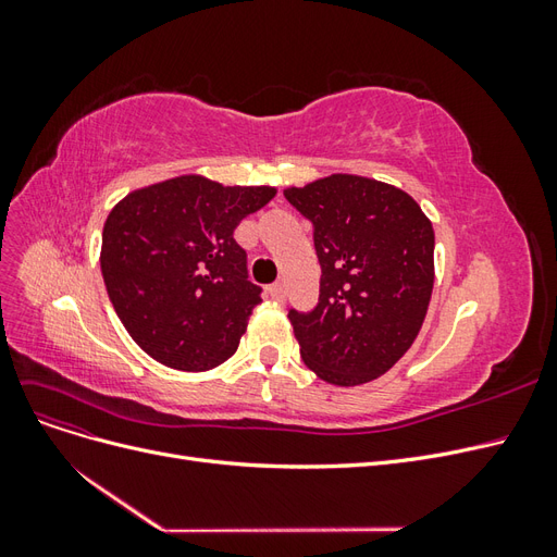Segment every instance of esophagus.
<instances>
[{
    "mask_svg": "<svg viewBox=\"0 0 557 557\" xmlns=\"http://www.w3.org/2000/svg\"><path fill=\"white\" fill-rule=\"evenodd\" d=\"M267 293H269V297H272L274 301H283V299H285V293H283V285H281V283L269 285Z\"/></svg>",
    "mask_w": 557,
    "mask_h": 557,
    "instance_id": "34e87169",
    "label": "esophagus"
}]
</instances>
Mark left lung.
<instances>
[{
	"instance_id": "left-lung-1",
	"label": "left lung",
	"mask_w": 557,
	"mask_h": 557,
	"mask_svg": "<svg viewBox=\"0 0 557 557\" xmlns=\"http://www.w3.org/2000/svg\"><path fill=\"white\" fill-rule=\"evenodd\" d=\"M283 195L311 221L323 269L315 309L288 313L301 360L332 385L379 379L423 327L434 285L430 218L395 185L356 174Z\"/></svg>"
}]
</instances>
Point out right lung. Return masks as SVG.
<instances>
[{
	"label": "right lung",
	"mask_w": 557,
	"mask_h": 557,
	"mask_svg": "<svg viewBox=\"0 0 557 557\" xmlns=\"http://www.w3.org/2000/svg\"><path fill=\"white\" fill-rule=\"evenodd\" d=\"M276 195L199 174L132 190L102 232V276L129 336L181 372H209L239 348L260 288L234 230Z\"/></svg>",
	"instance_id": "add662e5"
}]
</instances>
